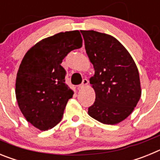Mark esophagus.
<instances>
[{"mask_svg":"<svg viewBox=\"0 0 160 160\" xmlns=\"http://www.w3.org/2000/svg\"><path fill=\"white\" fill-rule=\"evenodd\" d=\"M87 85H88V80L87 79H83L81 85H79L78 87V89L84 88L85 87H87Z\"/></svg>","mask_w":160,"mask_h":160,"instance_id":"esophagus-1","label":"esophagus"}]
</instances>
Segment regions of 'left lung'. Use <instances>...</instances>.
<instances>
[{
    "mask_svg": "<svg viewBox=\"0 0 160 160\" xmlns=\"http://www.w3.org/2000/svg\"><path fill=\"white\" fill-rule=\"evenodd\" d=\"M81 32L94 69L90 83L95 101L88 114L102 123H118L132 113L141 97L138 68L128 49L113 36L94 30Z\"/></svg>",
    "mask_w": 160,
    "mask_h": 160,
    "instance_id": "1",
    "label": "left lung"
}]
</instances>
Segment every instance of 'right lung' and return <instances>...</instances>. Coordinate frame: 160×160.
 Returning <instances> with one entry per match:
<instances>
[{"instance_id": "obj_1", "label": "right lung", "mask_w": 160, "mask_h": 160, "mask_svg": "<svg viewBox=\"0 0 160 160\" xmlns=\"http://www.w3.org/2000/svg\"><path fill=\"white\" fill-rule=\"evenodd\" d=\"M82 46L78 30L44 38L25 53L17 73L15 94L22 114L33 127L47 131L62 118L73 91L61 66L68 53Z\"/></svg>"}]
</instances>
